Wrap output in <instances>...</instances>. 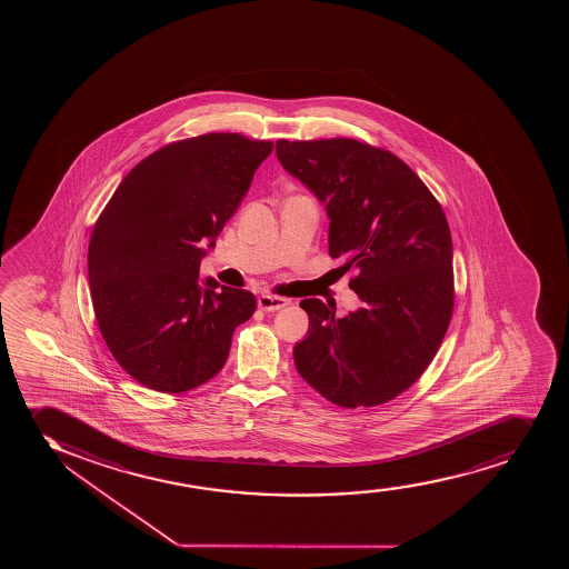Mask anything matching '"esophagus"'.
I'll use <instances>...</instances> for the list:
<instances>
[{
  "instance_id": "1",
  "label": "esophagus",
  "mask_w": 569,
  "mask_h": 569,
  "mask_svg": "<svg viewBox=\"0 0 569 569\" xmlns=\"http://www.w3.org/2000/svg\"><path fill=\"white\" fill-rule=\"evenodd\" d=\"M288 300L287 298H281V296L273 295H260L258 296V308L261 311H266V313H271V311H279V309L287 308Z\"/></svg>"
}]
</instances>
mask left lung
<instances>
[{
  "label": "left lung",
  "mask_w": 569,
  "mask_h": 569,
  "mask_svg": "<svg viewBox=\"0 0 569 569\" xmlns=\"http://www.w3.org/2000/svg\"><path fill=\"white\" fill-rule=\"evenodd\" d=\"M277 159L327 207L328 252L357 269L360 308L301 301L296 370L343 408L399 397L431 365L453 309V250L442 207L399 157L351 138L277 142Z\"/></svg>",
  "instance_id": "obj_1"
}]
</instances>
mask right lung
<instances>
[{"label":"right lung","instance_id":"right-lung-1","mask_svg":"<svg viewBox=\"0 0 569 569\" xmlns=\"http://www.w3.org/2000/svg\"><path fill=\"white\" fill-rule=\"evenodd\" d=\"M273 142L210 132L153 151L119 183L87 256L100 332L124 372L153 391L214 378L236 328L252 317L249 290L199 277Z\"/></svg>","mask_w":569,"mask_h":569}]
</instances>
